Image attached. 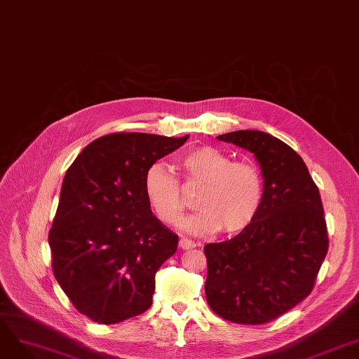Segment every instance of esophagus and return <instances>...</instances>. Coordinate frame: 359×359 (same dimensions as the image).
I'll return each mask as SVG.
<instances>
[{
  "label": "esophagus",
  "mask_w": 359,
  "mask_h": 359,
  "mask_svg": "<svg viewBox=\"0 0 359 359\" xmlns=\"http://www.w3.org/2000/svg\"><path fill=\"white\" fill-rule=\"evenodd\" d=\"M198 244L195 243V241H192V240H188V238H180V241H179V247L182 248V250H191V248H195Z\"/></svg>",
  "instance_id": "obj_1"
}]
</instances>
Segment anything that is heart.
I'll use <instances>...</instances> for the list:
<instances>
[{"mask_svg": "<svg viewBox=\"0 0 359 359\" xmlns=\"http://www.w3.org/2000/svg\"><path fill=\"white\" fill-rule=\"evenodd\" d=\"M182 180L187 188L201 187L195 215L180 226L195 235L217 231L238 233L256 219L263 203V176L251 161L232 158L213 146H198L180 156ZM144 195L155 216L175 224L187 208L179 179L163 164H154L144 175Z\"/></svg>", "mask_w": 359, "mask_h": 359, "instance_id": "1", "label": "heart"}]
</instances>
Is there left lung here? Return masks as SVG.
I'll list each match as a JSON object with an SVG mask.
<instances>
[{
  "label": "left lung",
  "mask_w": 359,
  "mask_h": 359,
  "mask_svg": "<svg viewBox=\"0 0 359 359\" xmlns=\"http://www.w3.org/2000/svg\"><path fill=\"white\" fill-rule=\"evenodd\" d=\"M217 139L255 154L264 189L248 228L204 247L207 303L231 323L266 324L313 290L328 251L321 195L300 155L283 140L257 130Z\"/></svg>",
  "instance_id": "8db88e82"
}]
</instances>
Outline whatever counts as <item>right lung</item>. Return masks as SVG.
<instances>
[{
	"mask_svg": "<svg viewBox=\"0 0 359 359\" xmlns=\"http://www.w3.org/2000/svg\"><path fill=\"white\" fill-rule=\"evenodd\" d=\"M188 137L112 133L66 171L48 232L51 268L74 308L95 323L116 324L151 308L155 273L179 236L152 215L144 175Z\"/></svg>",
	"mask_w": 359,
	"mask_h": 359,
	"instance_id": "1",
	"label": "right lung"
}]
</instances>
